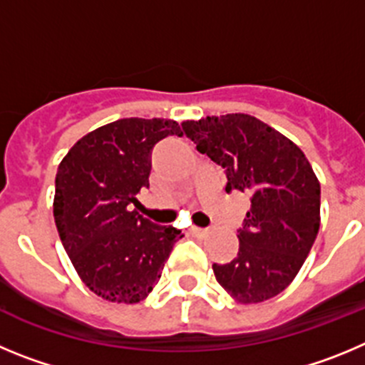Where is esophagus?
Instances as JSON below:
<instances>
[{
    "mask_svg": "<svg viewBox=\"0 0 365 365\" xmlns=\"http://www.w3.org/2000/svg\"><path fill=\"white\" fill-rule=\"evenodd\" d=\"M190 232H192V235H196V236H205L207 229H202V227H196V225H192V227H190Z\"/></svg>",
    "mask_w": 365,
    "mask_h": 365,
    "instance_id": "obj_1",
    "label": "esophagus"
}]
</instances>
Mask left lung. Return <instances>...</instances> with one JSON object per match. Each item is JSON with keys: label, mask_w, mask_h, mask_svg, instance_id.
Segmentation results:
<instances>
[{"label": "left lung", "mask_w": 365, "mask_h": 365, "mask_svg": "<svg viewBox=\"0 0 365 365\" xmlns=\"http://www.w3.org/2000/svg\"><path fill=\"white\" fill-rule=\"evenodd\" d=\"M182 134L223 167L225 190L249 196L238 255L212 265L236 304H260L287 287L320 229V182L300 147L251 114L187 120Z\"/></svg>", "instance_id": "8db88e82"}]
</instances>
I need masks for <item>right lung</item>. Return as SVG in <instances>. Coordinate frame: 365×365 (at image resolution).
<instances>
[{
	"label": "right lung",
	"instance_id": "obj_1",
	"mask_svg": "<svg viewBox=\"0 0 365 365\" xmlns=\"http://www.w3.org/2000/svg\"><path fill=\"white\" fill-rule=\"evenodd\" d=\"M173 134L182 136L173 120L123 118L80 138L58 167L56 227L78 277L103 300L149 297L183 236L133 209L149 187L150 150Z\"/></svg>",
	"mask_w": 365,
	"mask_h": 365
}]
</instances>
